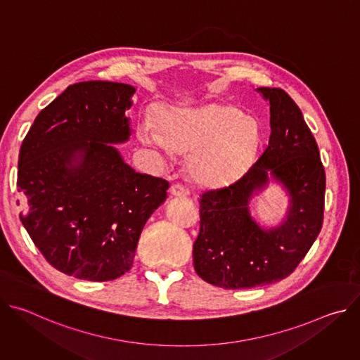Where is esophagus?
<instances>
[{"instance_id":"esophagus-1","label":"esophagus","mask_w":360,"mask_h":360,"mask_svg":"<svg viewBox=\"0 0 360 360\" xmlns=\"http://www.w3.org/2000/svg\"><path fill=\"white\" fill-rule=\"evenodd\" d=\"M171 193L174 195V196H188L189 195V191L184 186V185H181V184H174L172 186H171Z\"/></svg>"}]
</instances>
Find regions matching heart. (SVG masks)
Instances as JSON below:
<instances>
[{
	"instance_id": "1",
	"label": "heart",
	"mask_w": 360,
	"mask_h": 360,
	"mask_svg": "<svg viewBox=\"0 0 360 360\" xmlns=\"http://www.w3.org/2000/svg\"><path fill=\"white\" fill-rule=\"evenodd\" d=\"M142 139L162 149L192 153V176L202 184L221 185L238 178L253 161L261 143V127L235 107L211 104L169 111L162 129L145 121Z\"/></svg>"
}]
</instances>
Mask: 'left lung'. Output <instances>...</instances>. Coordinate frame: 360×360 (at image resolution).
Wrapping results in <instances>:
<instances>
[{
    "instance_id": "8db88e82",
    "label": "left lung",
    "mask_w": 360,
    "mask_h": 360,
    "mask_svg": "<svg viewBox=\"0 0 360 360\" xmlns=\"http://www.w3.org/2000/svg\"><path fill=\"white\" fill-rule=\"evenodd\" d=\"M269 101L271 136L262 155L231 185L203 192L193 268L205 282L248 289L289 276L323 222L325 169L318 143L295 101L281 88L256 89ZM274 179L287 189L284 222L265 230L250 217L248 199Z\"/></svg>"
}]
</instances>
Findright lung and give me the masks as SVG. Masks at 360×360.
<instances>
[{
  "label": "right lung",
  "instance_id": "right-lung-1",
  "mask_svg": "<svg viewBox=\"0 0 360 360\" xmlns=\"http://www.w3.org/2000/svg\"><path fill=\"white\" fill-rule=\"evenodd\" d=\"M135 91L108 81L70 85L20 149V219L49 265L77 279L128 272L148 218L167 199L168 181L135 172L111 145L129 139Z\"/></svg>",
  "mask_w": 360,
  "mask_h": 360
}]
</instances>
